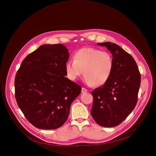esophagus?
I'll list each match as a JSON object with an SVG mask.
<instances>
[{"mask_svg": "<svg viewBox=\"0 0 156 156\" xmlns=\"http://www.w3.org/2000/svg\"><path fill=\"white\" fill-rule=\"evenodd\" d=\"M87 91H88V90H87L86 88H82V89H81V92H82V93H86V92H87Z\"/></svg>", "mask_w": 156, "mask_h": 156, "instance_id": "esophagus-1", "label": "esophagus"}]
</instances>
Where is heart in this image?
<instances>
[{
    "label": "heart",
    "instance_id": "heart-1",
    "mask_svg": "<svg viewBox=\"0 0 156 156\" xmlns=\"http://www.w3.org/2000/svg\"><path fill=\"white\" fill-rule=\"evenodd\" d=\"M73 58L69 59L65 65L67 76L70 80H77L83 73L87 85L99 87L105 84L110 78L113 59L108 52L85 47L78 50Z\"/></svg>",
    "mask_w": 156,
    "mask_h": 156
}]
</instances>
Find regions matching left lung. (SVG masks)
<instances>
[{"mask_svg": "<svg viewBox=\"0 0 156 156\" xmlns=\"http://www.w3.org/2000/svg\"><path fill=\"white\" fill-rule=\"evenodd\" d=\"M112 54L113 68L105 84L91 94L93 103L91 115L99 126H117L132 112L137 104L140 74L133 57L115 43H97Z\"/></svg>", "mask_w": 156, "mask_h": 156, "instance_id": "obj_1", "label": "left lung"}]
</instances>
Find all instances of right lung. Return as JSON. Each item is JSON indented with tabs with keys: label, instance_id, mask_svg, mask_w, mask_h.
<instances>
[{
	"label": "right lung",
	"instance_id": "add662e5",
	"mask_svg": "<svg viewBox=\"0 0 156 156\" xmlns=\"http://www.w3.org/2000/svg\"><path fill=\"white\" fill-rule=\"evenodd\" d=\"M69 54L63 44H44L23 61L15 78L17 105L37 129H56L67 120L81 87L65 77Z\"/></svg>",
	"mask_w": 156,
	"mask_h": 156
}]
</instances>
